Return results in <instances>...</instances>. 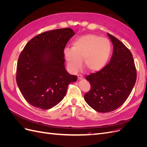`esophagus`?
Listing matches in <instances>:
<instances>
[{"label": "esophagus", "instance_id": "34e87169", "mask_svg": "<svg viewBox=\"0 0 147 147\" xmlns=\"http://www.w3.org/2000/svg\"><path fill=\"white\" fill-rule=\"evenodd\" d=\"M77 76H78V80H83V77L82 76L81 74H78Z\"/></svg>", "mask_w": 147, "mask_h": 147}]
</instances>
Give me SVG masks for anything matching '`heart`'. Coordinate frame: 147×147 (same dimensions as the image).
Masks as SVG:
<instances>
[{"label": "heart", "instance_id": "obj_1", "mask_svg": "<svg viewBox=\"0 0 147 147\" xmlns=\"http://www.w3.org/2000/svg\"><path fill=\"white\" fill-rule=\"evenodd\" d=\"M112 45L106 38L95 34L83 35L72 43V48H65L64 55L70 69L75 72L82 67L96 72L103 69L110 58Z\"/></svg>", "mask_w": 147, "mask_h": 147}]
</instances>
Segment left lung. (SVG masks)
<instances>
[{"label":"left lung","mask_w":147,"mask_h":147,"mask_svg":"<svg viewBox=\"0 0 147 147\" xmlns=\"http://www.w3.org/2000/svg\"><path fill=\"white\" fill-rule=\"evenodd\" d=\"M108 35L113 45L112 56L102 70L86 77L91 89L84 96L86 103L101 113L119 108L131 94L137 78L131 52L118 38Z\"/></svg>","instance_id":"left-lung-1"}]
</instances>
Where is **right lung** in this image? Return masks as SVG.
<instances>
[{"instance_id":"1","label":"right lung","mask_w":147,"mask_h":147,"mask_svg":"<svg viewBox=\"0 0 147 147\" xmlns=\"http://www.w3.org/2000/svg\"><path fill=\"white\" fill-rule=\"evenodd\" d=\"M75 35L70 28L47 31L26 44L18 61L16 82L22 95L35 107L48 110L63 99L69 84L77 81L64 66V50Z\"/></svg>"}]
</instances>
